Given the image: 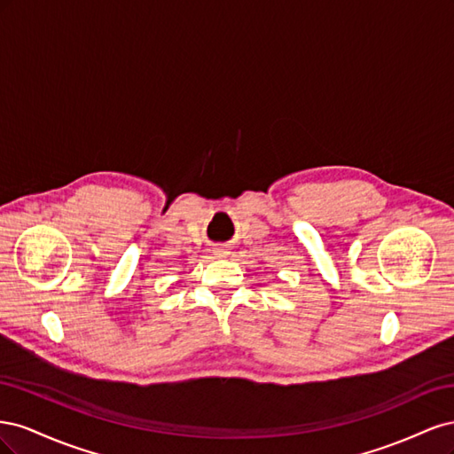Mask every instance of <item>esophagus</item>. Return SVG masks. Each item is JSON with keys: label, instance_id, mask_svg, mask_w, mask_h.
<instances>
[{"label": "esophagus", "instance_id": "34e87169", "mask_svg": "<svg viewBox=\"0 0 454 454\" xmlns=\"http://www.w3.org/2000/svg\"><path fill=\"white\" fill-rule=\"evenodd\" d=\"M227 254H229V252H227L225 248H215V250H214V255H215V257H225Z\"/></svg>", "mask_w": 454, "mask_h": 454}]
</instances>
